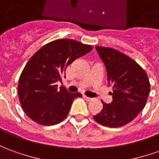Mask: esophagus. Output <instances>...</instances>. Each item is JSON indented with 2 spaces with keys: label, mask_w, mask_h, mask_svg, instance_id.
I'll return each instance as SVG.
<instances>
[{
  "label": "esophagus",
  "mask_w": 159,
  "mask_h": 159,
  "mask_svg": "<svg viewBox=\"0 0 159 159\" xmlns=\"http://www.w3.org/2000/svg\"><path fill=\"white\" fill-rule=\"evenodd\" d=\"M84 98L85 99V100H87V101H90L92 98H88V97H86V96H84Z\"/></svg>",
  "instance_id": "esophagus-1"
}]
</instances>
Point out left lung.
<instances>
[{
  "mask_svg": "<svg viewBox=\"0 0 159 159\" xmlns=\"http://www.w3.org/2000/svg\"><path fill=\"white\" fill-rule=\"evenodd\" d=\"M100 58L112 86V102H102V111L93 116L98 124L121 127L132 121L142 111L150 94V82L145 71L131 58L111 48L97 46Z\"/></svg>",
  "mask_w": 159,
  "mask_h": 159,
  "instance_id": "1",
  "label": "left lung"
}]
</instances>
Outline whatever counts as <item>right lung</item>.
I'll use <instances>...</instances> for the list:
<instances>
[{
	"label": "right lung",
	"instance_id": "obj_1",
	"mask_svg": "<svg viewBox=\"0 0 159 159\" xmlns=\"http://www.w3.org/2000/svg\"><path fill=\"white\" fill-rule=\"evenodd\" d=\"M92 50V47L71 39H60L44 45L30 59L18 83L23 111L35 123L54 125L66 118L75 98L57 82L65 77L67 66Z\"/></svg>",
	"mask_w": 159,
	"mask_h": 159
}]
</instances>
